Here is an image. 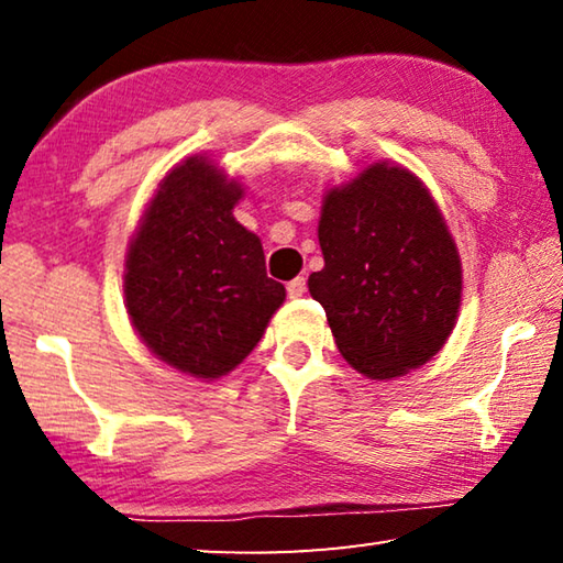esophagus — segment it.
Here are the masks:
<instances>
[{"mask_svg":"<svg viewBox=\"0 0 563 563\" xmlns=\"http://www.w3.org/2000/svg\"><path fill=\"white\" fill-rule=\"evenodd\" d=\"M302 292H305V278H292L288 283V295H290V298H300Z\"/></svg>","mask_w":563,"mask_h":563,"instance_id":"1","label":"esophagus"}]
</instances>
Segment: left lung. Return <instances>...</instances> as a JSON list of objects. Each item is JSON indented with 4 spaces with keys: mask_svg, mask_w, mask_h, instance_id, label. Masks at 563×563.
Wrapping results in <instances>:
<instances>
[{
    "mask_svg": "<svg viewBox=\"0 0 563 563\" xmlns=\"http://www.w3.org/2000/svg\"><path fill=\"white\" fill-rule=\"evenodd\" d=\"M318 241L325 265L308 290L350 367L385 383L444 347L460 316L462 261L419 176L375 161L328 188Z\"/></svg>",
    "mask_w": 563,
    "mask_h": 563,
    "instance_id": "left-lung-1",
    "label": "left lung"
}]
</instances>
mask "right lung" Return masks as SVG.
Wrapping results in <instances>:
<instances>
[{
	"label": "right lung",
	"instance_id": "1",
	"mask_svg": "<svg viewBox=\"0 0 563 563\" xmlns=\"http://www.w3.org/2000/svg\"><path fill=\"white\" fill-rule=\"evenodd\" d=\"M243 194L211 156L178 161L148 198L123 263V305L141 342L203 383L251 355L285 300L265 275L261 238L233 216Z\"/></svg>",
	"mask_w": 563,
	"mask_h": 563
}]
</instances>
